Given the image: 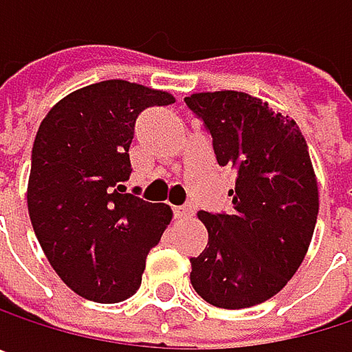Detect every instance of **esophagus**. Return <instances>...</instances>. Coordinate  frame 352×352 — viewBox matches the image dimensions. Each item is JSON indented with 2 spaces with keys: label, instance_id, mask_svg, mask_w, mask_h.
Instances as JSON below:
<instances>
[{
  "label": "esophagus",
  "instance_id": "34e87169",
  "mask_svg": "<svg viewBox=\"0 0 352 352\" xmlns=\"http://www.w3.org/2000/svg\"><path fill=\"white\" fill-rule=\"evenodd\" d=\"M173 214H175V218H191L193 216V206L191 204H185V206H175L173 208Z\"/></svg>",
  "mask_w": 352,
  "mask_h": 352
}]
</instances>
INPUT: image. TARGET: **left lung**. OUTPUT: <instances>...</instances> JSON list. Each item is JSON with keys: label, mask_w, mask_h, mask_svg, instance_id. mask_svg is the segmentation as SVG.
<instances>
[{"label": "left lung", "mask_w": 352, "mask_h": 352, "mask_svg": "<svg viewBox=\"0 0 352 352\" xmlns=\"http://www.w3.org/2000/svg\"><path fill=\"white\" fill-rule=\"evenodd\" d=\"M187 107L212 134L220 167L236 169L232 214L199 212L208 245L191 285L212 306L241 310L285 287L302 265L318 218V183L298 124L243 91L193 94Z\"/></svg>", "instance_id": "1"}]
</instances>
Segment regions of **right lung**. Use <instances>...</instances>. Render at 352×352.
<instances>
[{
	"label": "right lung",
	"mask_w": 352,
	"mask_h": 352,
	"mask_svg": "<svg viewBox=\"0 0 352 352\" xmlns=\"http://www.w3.org/2000/svg\"><path fill=\"white\" fill-rule=\"evenodd\" d=\"M167 91L109 79L63 98L32 146L28 214L56 275L81 298L116 304L136 294L146 254L173 212L122 193L140 111L173 104Z\"/></svg>",
	"instance_id": "add662e5"
}]
</instances>
